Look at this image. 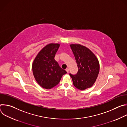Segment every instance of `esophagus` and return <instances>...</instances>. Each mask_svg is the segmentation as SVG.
Instances as JSON below:
<instances>
[{"label": "esophagus", "instance_id": "34e87169", "mask_svg": "<svg viewBox=\"0 0 127 127\" xmlns=\"http://www.w3.org/2000/svg\"><path fill=\"white\" fill-rule=\"evenodd\" d=\"M66 72H67V73H68V72H69V68H66Z\"/></svg>", "mask_w": 127, "mask_h": 127}]
</instances>
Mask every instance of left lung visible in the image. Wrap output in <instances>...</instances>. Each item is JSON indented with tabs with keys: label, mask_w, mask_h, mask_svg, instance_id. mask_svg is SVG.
I'll list each match as a JSON object with an SVG mask.
<instances>
[{
	"label": "left lung",
	"mask_w": 127,
	"mask_h": 127,
	"mask_svg": "<svg viewBox=\"0 0 127 127\" xmlns=\"http://www.w3.org/2000/svg\"><path fill=\"white\" fill-rule=\"evenodd\" d=\"M70 47L73 53L78 67L76 75L69 74L73 85L78 89L83 90L92 87L95 83L99 71L98 60L89 49L80 44H71Z\"/></svg>",
	"instance_id": "left-lung-1"
}]
</instances>
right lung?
<instances>
[{
	"mask_svg": "<svg viewBox=\"0 0 127 127\" xmlns=\"http://www.w3.org/2000/svg\"><path fill=\"white\" fill-rule=\"evenodd\" d=\"M60 46L49 44L44 47L35 58L32 69L34 77L43 88L50 89L57 85L67 72L62 69L54 59Z\"/></svg>",
	"mask_w": 127,
	"mask_h": 127,
	"instance_id": "obj_1",
	"label": "right lung"
}]
</instances>
